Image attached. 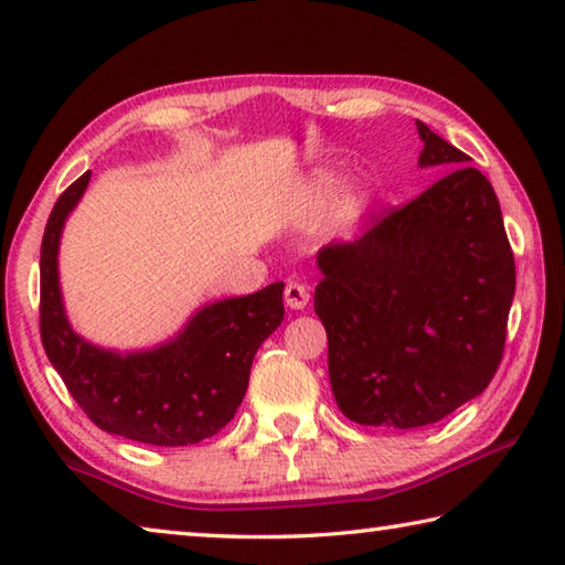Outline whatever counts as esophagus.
<instances>
[{"mask_svg":"<svg viewBox=\"0 0 565 565\" xmlns=\"http://www.w3.org/2000/svg\"><path fill=\"white\" fill-rule=\"evenodd\" d=\"M284 301H286V306H289V309L301 311L303 306L309 303V289H306V286L299 284V281H289V284H286V289H284Z\"/></svg>","mask_w":565,"mask_h":565,"instance_id":"obj_1","label":"esophagus"}]
</instances>
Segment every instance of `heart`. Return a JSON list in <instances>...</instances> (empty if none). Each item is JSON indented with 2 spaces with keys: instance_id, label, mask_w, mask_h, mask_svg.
Instances as JSON below:
<instances>
[{
  "instance_id": "1",
  "label": "heart",
  "mask_w": 565,
  "mask_h": 565,
  "mask_svg": "<svg viewBox=\"0 0 565 565\" xmlns=\"http://www.w3.org/2000/svg\"><path fill=\"white\" fill-rule=\"evenodd\" d=\"M339 189V177L331 174V171H319V174H313L309 191L311 196L317 199V202H323V199L333 196V191Z\"/></svg>"
}]
</instances>
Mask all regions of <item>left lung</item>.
I'll list each match as a JSON object with an SVG mask.
<instances>
[{"mask_svg": "<svg viewBox=\"0 0 565 565\" xmlns=\"http://www.w3.org/2000/svg\"><path fill=\"white\" fill-rule=\"evenodd\" d=\"M418 167L448 174L319 252L313 309L329 381L361 426L418 428L483 394L499 369L515 264L491 181L424 121Z\"/></svg>", "mask_w": 565, "mask_h": 565, "instance_id": "8db88e82", "label": "left lung"}]
</instances>
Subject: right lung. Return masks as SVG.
<instances>
[{"label":"right lung","mask_w":565,"mask_h":565,"mask_svg":"<svg viewBox=\"0 0 565 565\" xmlns=\"http://www.w3.org/2000/svg\"><path fill=\"white\" fill-rule=\"evenodd\" d=\"M82 174L56 199L44 228L40 331L46 356L102 431L149 446H189L234 418L262 343L284 321V281L206 303L174 339L147 351L94 347L72 329L60 289V238L89 186Z\"/></svg>","instance_id":"add662e5"}]
</instances>
